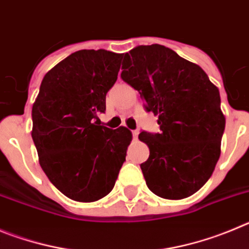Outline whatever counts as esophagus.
Here are the masks:
<instances>
[{"instance_id": "1", "label": "esophagus", "mask_w": 249, "mask_h": 249, "mask_svg": "<svg viewBox=\"0 0 249 249\" xmlns=\"http://www.w3.org/2000/svg\"><path fill=\"white\" fill-rule=\"evenodd\" d=\"M131 133H133V138H134V139H138V135H139V131H138V130H133Z\"/></svg>"}]
</instances>
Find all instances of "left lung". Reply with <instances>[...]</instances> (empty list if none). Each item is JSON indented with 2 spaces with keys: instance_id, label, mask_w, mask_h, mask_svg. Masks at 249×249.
<instances>
[{
  "instance_id": "left-lung-1",
  "label": "left lung",
  "mask_w": 249,
  "mask_h": 249,
  "mask_svg": "<svg viewBox=\"0 0 249 249\" xmlns=\"http://www.w3.org/2000/svg\"><path fill=\"white\" fill-rule=\"evenodd\" d=\"M122 78L159 116L160 133L139 139L150 155L140 165L150 191L167 200L191 196L211 178L221 155L226 118L218 88L197 64L160 44L124 55Z\"/></svg>"
}]
</instances>
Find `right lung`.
<instances>
[{
  "mask_svg": "<svg viewBox=\"0 0 249 249\" xmlns=\"http://www.w3.org/2000/svg\"><path fill=\"white\" fill-rule=\"evenodd\" d=\"M122 55L82 49L44 75L32 108V139L49 181L71 200L94 202L113 190L133 134L98 123Z\"/></svg>",
  "mask_w": 249,
  "mask_h": 249,
  "instance_id": "obj_1",
  "label": "right lung"
}]
</instances>
